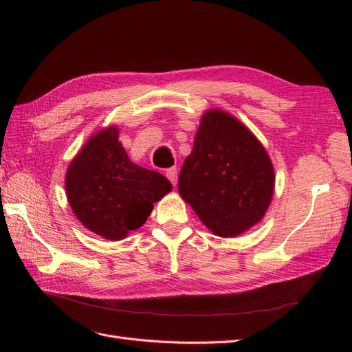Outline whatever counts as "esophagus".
Returning a JSON list of instances; mask_svg holds the SVG:
<instances>
[{"label": "esophagus", "mask_w": 352, "mask_h": 352, "mask_svg": "<svg viewBox=\"0 0 352 352\" xmlns=\"http://www.w3.org/2000/svg\"><path fill=\"white\" fill-rule=\"evenodd\" d=\"M177 168H169V169H166V177L169 178V182L172 183V184H177Z\"/></svg>", "instance_id": "34e87169"}]
</instances>
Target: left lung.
Masks as SVG:
<instances>
[{"label":"left lung","instance_id":"left-lung-1","mask_svg":"<svg viewBox=\"0 0 352 352\" xmlns=\"http://www.w3.org/2000/svg\"><path fill=\"white\" fill-rule=\"evenodd\" d=\"M274 182L254 134L226 111H207L178 177V192L204 226L222 237L243 233L263 218Z\"/></svg>","mask_w":352,"mask_h":352}]
</instances>
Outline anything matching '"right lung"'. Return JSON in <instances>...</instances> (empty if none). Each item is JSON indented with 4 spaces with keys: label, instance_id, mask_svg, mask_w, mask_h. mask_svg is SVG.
<instances>
[{
    "label": "right lung",
    "instance_id": "right-lung-1",
    "mask_svg": "<svg viewBox=\"0 0 352 352\" xmlns=\"http://www.w3.org/2000/svg\"><path fill=\"white\" fill-rule=\"evenodd\" d=\"M110 126L87 142L66 172V193L80 222L110 241L145 223L172 189L166 177L130 162Z\"/></svg>",
    "mask_w": 352,
    "mask_h": 352
}]
</instances>
